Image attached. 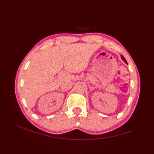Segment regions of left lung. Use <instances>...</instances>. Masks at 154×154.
<instances>
[{"label": "left lung", "mask_w": 154, "mask_h": 154, "mask_svg": "<svg viewBox=\"0 0 154 154\" xmlns=\"http://www.w3.org/2000/svg\"><path fill=\"white\" fill-rule=\"evenodd\" d=\"M121 58H122V60L127 64V61H126V59L124 57V56H122V55H121Z\"/></svg>", "instance_id": "1"}]
</instances>
